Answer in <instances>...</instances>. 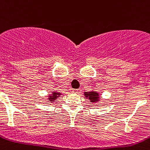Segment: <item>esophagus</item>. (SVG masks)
I'll use <instances>...</instances> for the list:
<instances>
[{"instance_id": "34e87169", "label": "esophagus", "mask_w": 150, "mask_h": 150, "mask_svg": "<svg viewBox=\"0 0 150 150\" xmlns=\"http://www.w3.org/2000/svg\"><path fill=\"white\" fill-rule=\"evenodd\" d=\"M80 89H72V92H74V93H78V92H80Z\"/></svg>"}]
</instances>
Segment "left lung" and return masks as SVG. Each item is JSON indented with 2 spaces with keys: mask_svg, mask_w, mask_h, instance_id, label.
<instances>
[{
  "mask_svg": "<svg viewBox=\"0 0 150 150\" xmlns=\"http://www.w3.org/2000/svg\"><path fill=\"white\" fill-rule=\"evenodd\" d=\"M84 95L86 98H89V100H91V102L98 101L99 99V94L96 92H86V93H84Z\"/></svg>",
  "mask_w": 150,
  "mask_h": 150,
  "instance_id": "8db88e82",
  "label": "left lung"
}]
</instances>
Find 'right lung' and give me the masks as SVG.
Segmentation results:
<instances>
[{"label": "right lung", "mask_w": 150, "mask_h": 150, "mask_svg": "<svg viewBox=\"0 0 150 150\" xmlns=\"http://www.w3.org/2000/svg\"><path fill=\"white\" fill-rule=\"evenodd\" d=\"M58 96H60L59 93H58V92H53L52 96L49 97V100H51V101H54V100H56L57 97H58Z\"/></svg>", "instance_id": "obj_1"}]
</instances>
